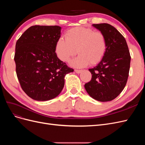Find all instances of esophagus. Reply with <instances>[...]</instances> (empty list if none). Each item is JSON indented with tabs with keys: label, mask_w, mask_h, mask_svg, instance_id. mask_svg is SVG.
<instances>
[{
	"label": "esophagus",
	"mask_w": 145,
	"mask_h": 145,
	"mask_svg": "<svg viewBox=\"0 0 145 145\" xmlns=\"http://www.w3.org/2000/svg\"><path fill=\"white\" fill-rule=\"evenodd\" d=\"M82 71V70H80V69H75V72L77 74L80 73Z\"/></svg>",
	"instance_id": "1"
}]
</instances>
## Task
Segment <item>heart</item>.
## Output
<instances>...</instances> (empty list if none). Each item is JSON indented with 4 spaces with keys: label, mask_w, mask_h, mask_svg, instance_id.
Returning a JSON list of instances; mask_svg holds the SVG:
<instances>
[{
    "label": "heart",
    "mask_w": 145,
    "mask_h": 145,
    "mask_svg": "<svg viewBox=\"0 0 145 145\" xmlns=\"http://www.w3.org/2000/svg\"><path fill=\"white\" fill-rule=\"evenodd\" d=\"M65 39L60 38L57 41L55 53L61 61L68 62L77 52L79 55L71 63L76 67L98 63L107 49L106 39L103 33L91 28L70 29L65 33Z\"/></svg>",
    "instance_id": "b5f03b06"
}]
</instances>
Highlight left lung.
I'll list each match as a JSON object with an SVG mask.
<instances>
[{"mask_svg": "<svg viewBox=\"0 0 145 145\" xmlns=\"http://www.w3.org/2000/svg\"><path fill=\"white\" fill-rule=\"evenodd\" d=\"M93 26L105 35L107 49L97 65L89 69L92 78L85 88L94 99L108 102L116 99L126 86L131 56L125 37L116 28L108 24Z\"/></svg>", "mask_w": 145, "mask_h": 145, "instance_id": "1", "label": "left lung"}]
</instances>
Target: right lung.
Returning a JSON list of instances; mask_svg holds the SVG:
<instances>
[{"label": "right lung", "mask_w": 145, "mask_h": 145, "mask_svg": "<svg viewBox=\"0 0 145 145\" xmlns=\"http://www.w3.org/2000/svg\"><path fill=\"white\" fill-rule=\"evenodd\" d=\"M60 30L56 25L32 26L16 42L17 76L22 89L35 100L56 97L63 88L66 74L74 71L55 53Z\"/></svg>", "instance_id": "1"}]
</instances>
